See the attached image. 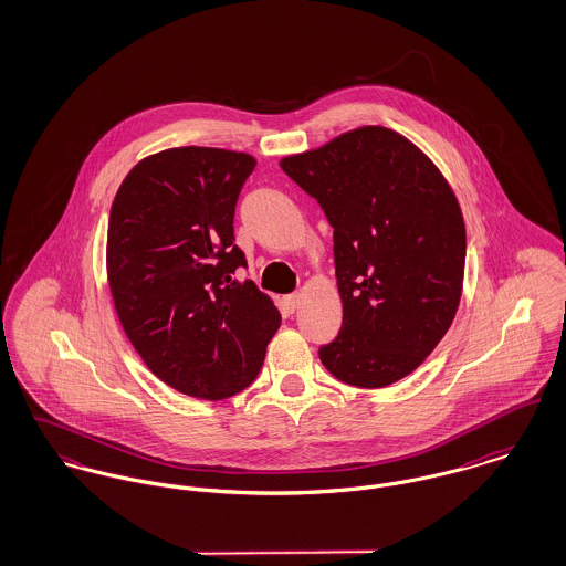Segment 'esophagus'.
I'll list each match as a JSON object with an SVG mask.
<instances>
[{
	"label": "esophagus",
	"mask_w": 566,
	"mask_h": 566,
	"mask_svg": "<svg viewBox=\"0 0 566 566\" xmlns=\"http://www.w3.org/2000/svg\"><path fill=\"white\" fill-rule=\"evenodd\" d=\"M283 303H285V307L290 308V311H294V308L301 305V294H290V296L283 298Z\"/></svg>",
	"instance_id": "obj_1"
}]
</instances>
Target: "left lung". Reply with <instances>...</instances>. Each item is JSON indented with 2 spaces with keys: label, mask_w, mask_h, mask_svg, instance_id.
I'll return each instance as SVG.
<instances>
[{
  "label": "left lung",
  "mask_w": 566,
  "mask_h": 566,
  "mask_svg": "<svg viewBox=\"0 0 566 566\" xmlns=\"http://www.w3.org/2000/svg\"><path fill=\"white\" fill-rule=\"evenodd\" d=\"M281 168L333 227L344 322L319 360L360 389L405 378L461 303L467 235L452 188L405 136L378 125L283 157Z\"/></svg>",
  "instance_id": "left-lung-1"
}]
</instances>
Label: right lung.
<instances>
[{
    "mask_svg": "<svg viewBox=\"0 0 566 566\" xmlns=\"http://www.w3.org/2000/svg\"><path fill=\"white\" fill-rule=\"evenodd\" d=\"M251 155L179 147L145 157L120 184L107 224V281L118 319L159 380L224 400L263 365L281 313L253 281L233 216Z\"/></svg>",
    "mask_w": 566,
    "mask_h": 566,
    "instance_id": "add662e5",
    "label": "right lung"
}]
</instances>
